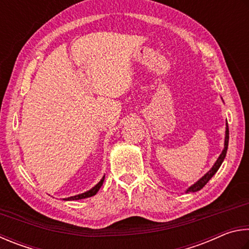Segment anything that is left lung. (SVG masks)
I'll return each mask as SVG.
<instances>
[{
  "instance_id": "left-lung-1",
  "label": "left lung",
  "mask_w": 249,
  "mask_h": 249,
  "mask_svg": "<svg viewBox=\"0 0 249 249\" xmlns=\"http://www.w3.org/2000/svg\"><path fill=\"white\" fill-rule=\"evenodd\" d=\"M229 125L228 124H226V130H225V141H224V149L223 151H222V153L220 154L219 159L216 160V162L214 163V165H213L212 168L209 171L206 175L202 176L200 179L196 182V184H194L193 186H190L188 189L186 190V193H196V191H199L200 189H202L204 186L207 185V182L211 179V178L213 177V175L217 172V169L220 168V166L222 165V163H223V160L225 159V155H226V152H228V146H229Z\"/></svg>"
}]
</instances>
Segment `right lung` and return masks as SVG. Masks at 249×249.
I'll return each mask as SVG.
<instances>
[{
    "instance_id": "add662e5",
    "label": "right lung",
    "mask_w": 249,
    "mask_h": 249,
    "mask_svg": "<svg viewBox=\"0 0 249 249\" xmlns=\"http://www.w3.org/2000/svg\"><path fill=\"white\" fill-rule=\"evenodd\" d=\"M104 179H105V176L102 178V179H100V181L98 182L97 185H96L95 187H93V188H91V189H89V191H86V193H83V194H80V195L73 196V197L65 198V199H63V200H67V201H69V200H80V199H85V198L93 197V196H95L96 194H97V191L100 189V187L103 186Z\"/></svg>"
}]
</instances>
